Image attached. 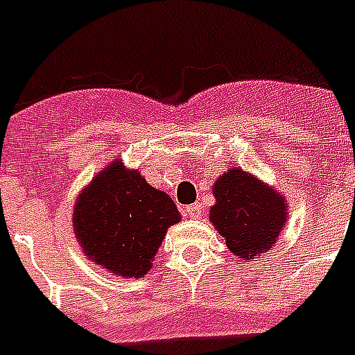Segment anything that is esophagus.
<instances>
[{
	"mask_svg": "<svg viewBox=\"0 0 355 355\" xmlns=\"http://www.w3.org/2000/svg\"><path fill=\"white\" fill-rule=\"evenodd\" d=\"M202 211H205L202 205H199V202H195V205L186 206V208H184V216L189 217V219H199V217L202 216Z\"/></svg>",
	"mask_w": 355,
	"mask_h": 355,
	"instance_id": "34e87169",
	"label": "esophagus"
}]
</instances>
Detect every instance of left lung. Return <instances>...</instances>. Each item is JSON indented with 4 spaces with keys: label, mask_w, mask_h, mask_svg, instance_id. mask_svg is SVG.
I'll use <instances>...</instances> for the list:
<instances>
[{
    "label": "left lung",
    "mask_w": 355,
    "mask_h": 355,
    "mask_svg": "<svg viewBox=\"0 0 355 355\" xmlns=\"http://www.w3.org/2000/svg\"><path fill=\"white\" fill-rule=\"evenodd\" d=\"M211 189L210 223L227 247L250 261L269 252L289 219L286 197L239 167H230Z\"/></svg>",
    "instance_id": "8db88e82"
}]
</instances>
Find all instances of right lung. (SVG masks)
<instances>
[{
	"mask_svg": "<svg viewBox=\"0 0 355 355\" xmlns=\"http://www.w3.org/2000/svg\"><path fill=\"white\" fill-rule=\"evenodd\" d=\"M180 221L171 197L114 160L73 206V234L85 256L108 272L139 278L153 267L167 228Z\"/></svg>",
	"mask_w": 355,
	"mask_h": 355,
	"instance_id": "obj_1",
	"label": "right lung"
}]
</instances>
